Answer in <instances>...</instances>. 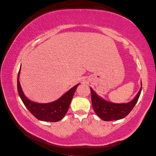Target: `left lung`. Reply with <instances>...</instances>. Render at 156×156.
I'll return each mask as SVG.
<instances>
[{
    "instance_id": "left-lung-1",
    "label": "left lung",
    "mask_w": 156,
    "mask_h": 156,
    "mask_svg": "<svg viewBox=\"0 0 156 156\" xmlns=\"http://www.w3.org/2000/svg\"><path fill=\"white\" fill-rule=\"evenodd\" d=\"M90 89L91 91L92 104L94 112L102 120L111 121L122 119L129 114L139 100L142 87L133 100L127 103H114L107 101L98 96L92 88Z\"/></svg>"
}]
</instances>
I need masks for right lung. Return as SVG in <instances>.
Listing matches in <instances>:
<instances>
[{"label": "right lung", "instance_id": "1", "mask_svg": "<svg viewBox=\"0 0 156 156\" xmlns=\"http://www.w3.org/2000/svg\"><path fill=\"white\" fill-rule=\"evenodd\" d=\"M17 75V90L23 103L33 116L37 119L46 122H58L62 120L66 114L73 96L79 84L69 89L57 100L48 103H38L29 100L23 93L20 83V73Z\"/></svg>", "mask_w": 156, "mask_h": 156}]
</instances>
